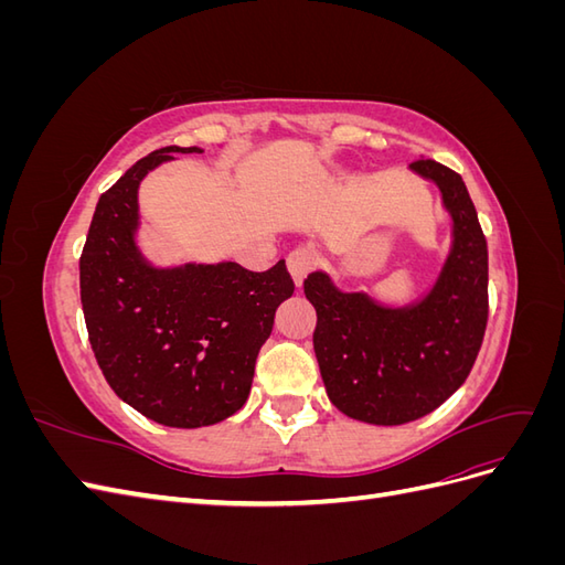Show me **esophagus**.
<instances>
[{
  "label": "esophagus",
  "mask_w": 565,
  "mask_h": 565,
  "mask_svg": "<svg viewBox=\"0 0 565 565\" xmlns=\"http://www.w3.org/2000/svg\"><path fill=\"white\" fill-rule=\"evenodd\" d=\"M318 266V254L313 249H306V247H299L295 252H289L287 256V270L289 276H292L295 285L301 287L306 276Z\"/></svg>",
  "instance_id": "1"
}]
</instances>
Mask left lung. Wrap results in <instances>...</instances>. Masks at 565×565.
Masks as SVG:
<instances>
[{
    "label": "left lung",
    "instance_id": "1",
    "mask_svg": "<svg viewBox=\"0 0 565 565\" xmlns=\"http://www.w3.org/2000/svg\"><path fill=\"white\" fill-rule=\"evenodd\" d=\"M409 172L431 181L450 216V249L434 285L403 306L344 292L313 270L303 295L318 322L313 349L332 405L351 419L398 426L434 413L465 384L488 322V245L465 181L434 160Z\"/></svg>",
    "mask_w": 565,
    "mask_h": 565
}]
</instances>
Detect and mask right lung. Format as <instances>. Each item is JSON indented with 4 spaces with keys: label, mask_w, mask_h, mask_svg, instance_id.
I'll return each mask as SVG.
<instances>
[{
    "label": "right lung",
    "mask_w": 565,
    "mask_h": 565,
    "mask_svg": "<svg viewBox=\"0 0 565 565\" xmlns=\"http://www.w3.org/2000/svg\"><path fill=\"white\" fill-rule=\"evenodd\" d=\"M179 152L167 146L100 195L79 259L89 341L110 388L152 422L198 429L249 396L254 363L295 282L285 259L264 273L235 262L156 266L139 247V188Z\"/></svg>",
    "instance_id": "obj_1"
}]
</instances>
